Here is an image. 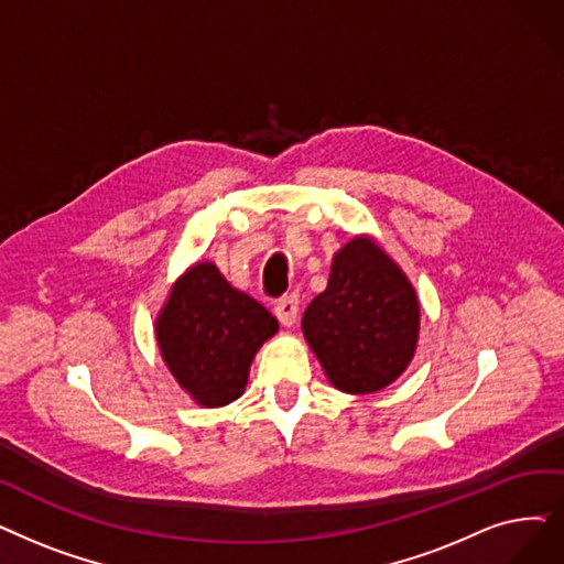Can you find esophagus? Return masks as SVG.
Listing matches in <instances>:
<instances>
[{"mask_svg": "<svg viewBox=\"0 0 564 564\" xmlns=\"http://www.w3.org/2000/svg\"><path fill=\"white\" fill-rule=\"evenodd\" d=\"M274 315L279 317V323L283 327H292L297 323V315H300V300L297 297H283L276 302L274 306Z\"/></svg>", "mask_w": 564, "mask_h": 564, "instance_id": "obj_1", "label": "esophagus"}]
</instances>
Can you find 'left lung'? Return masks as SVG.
I'll return each instance as SVG.
<instances>
[{"label":"left lung","instance_id":"left-lung-1","mask_svg":"<svg viewBox=\"0 0 564 564\" xmlns=\"http://www.w3.org/2000/svg\"><path fill=\"white\" fill-rule=\"evenodd\" d=\"M302 332L338 391L373 394L399 380L417 350V292L371 235H355L334 256Z\"/></svg>","mask_w":564,"mask_h":564}]
</instances>
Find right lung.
I'll return each instance as SVG.
<instances>
[{
    "label": "right lung",
    "instance_id": "add662e5",
    "mask_svg": "<svg viewBox=\"0 0 564 564\" xmlns=\"http://www.w3.org/2000/svg\"><path fill=\"white\" fill-rule=\"evenodd\" d=\"M276 332V317L209 260L193 262L173 283L154 323L163 364L200 408L237 401L256 352Z\"/></svg>",
    "mask_w": 564,
    "mask_h": 564
}]
</instances>
